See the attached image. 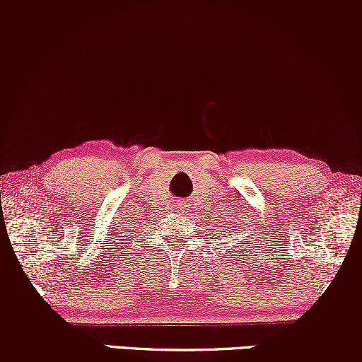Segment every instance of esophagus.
I'll list each match as a JSON object with an SVG mask.
<instances>
[{
	"label": "esophagus",
	"instance_id": "1",
	"mask_svg": "<svg viewBox=\"0 0 362 362\" xmlns=\"http://www.w3.org/2000/svg\"><path fill=\"white\" fill-rule=\"evenodd\" d=\"M177 206H178V211H182V209H184V207H185V202H177Z\"/></svg>",
	"mask_w": 362,
	"mask_h": 362
}]
</instances>
